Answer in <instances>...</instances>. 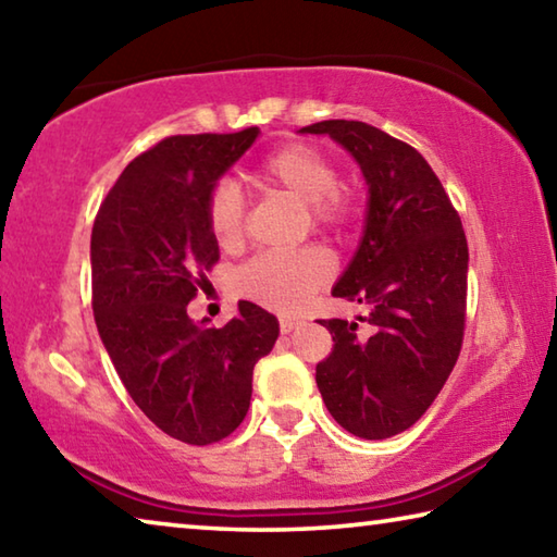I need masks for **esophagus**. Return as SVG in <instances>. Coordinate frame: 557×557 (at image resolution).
<instances>
[{
  "instance_id": "obj_1",
  "label": "esophagus",
  "mask_w": 557,
  "mask_h": 557,
  "mask_svg": "<svg viewBox=\"0 0 557 557\" xmlns=\"http://www.w3.org/2000/svg\"><path fill=\"white\" fill-rule=\"evenodd\" d=\"M301 322H299V319H292V317H282L280 319V332L282 334H289V332H295V329L299 326Z\"/></svg>"
}]
</instances>
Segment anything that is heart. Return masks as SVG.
<instances>
[{
  "instance_id": "b5f03b06",
  "label": "heart",
  "mask_w": 557,
  "mask_h": 557,
  "mask_svg": "<svg viewBox=\"0 0 557 557\" xmlns=\"http://www.w3.org/2000/svg\"><path fill=\"white\" fill-rule=\"evenodd\" d=\"M256 176L270 188H280L305 201L317 228L344 231L356 219L351 191L338 184V169L322 149L295 143L270 152L256 169ZM248 201L231 178H219L206 196V223L223 250H238L245 240ZM334 275V260L319 245L297 250L260 252L245 262L235 277L238 295L256 305L295 312L324 287Z\"/></svg>"
}]
</instances>
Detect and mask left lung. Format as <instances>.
I'll use <instances>...</instances> for the list:
<instances>
[{"label":"left lung","mask_w":557,"mask_h":557,"mask_svg":"<svg viewBox=\"0 0 557 557\" xmlns=\"http://www.w3.org/2000/svg\"><path fill=\"white\" fill-rule=\"evenodd\" d=\"M329 135L361 164L369 215L351 265L332 295L369 305L371 334L319 319L334 338L317 363L326 410L363 440L414 425L455 369L467 322L469 248L445 186L418 149L358 120L301 127Z\"/></svg>","instance_id":"left-lung-1"}]
</instances>
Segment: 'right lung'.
<instances>
[{"label":"right lung","instance_id":"obj_1","mask_svg":"<svg viewBox=\"0 0 557 557\" xmlns=\"http://www.w3.org/2000/svg\"><path fill=\"white\" fill-rule=\"evenodd\" d=\"M258 132L162 139L125 166L92 223V314L102 344L137 408L186 445H213L240 425L252 369L280 334L277 319L252 301H238L221 329L186 314L219 262L206 196Z\"/></svg>","mask_w":557,"mask_h":557}]
</instances>
